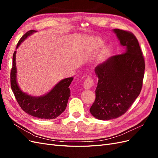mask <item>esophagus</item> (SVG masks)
<instances>
[{
	"instance_id": "obj_1",
	"label": "esophagus",
	"mask_w": 158,
	"mask_h": 158,
	"mask_svg": "<svg viewBox=\"0 0 158 158\" xmlns=\"http://www.w3.org/2000/svg\"><path fill=\"white\" fill-rule=\"evenodd\" d=\"M94 85V82L93 79L89 76L85 80L84 82V87L85 89H90Z\"/></svg>"
}]
</instances>
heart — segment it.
Masks as SVG:
<instances>
[{
  "instance_id": "heart-1",
  "label": "heart",
  "mask_w": 158,
  "mask_h": 158,
  "mask_svg": "<svg viewBox=\"0 0 158 158\" xmlns=\"http://www.w3.org/2000/svg\"><path fill=\"white\" fill-rule=\"evenodd\" d=\"M102 45V44H101V43H99V45L100 46V45ZM109 48H107V47H106V48H105L104 49V51H103V52H104V53H107V52H109Z\"/></svg>"
}]
</instances>
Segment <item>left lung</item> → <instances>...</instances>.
Here are the masks:
<instances>
[{
	"mask_svg": "<svg viewBox=\"0 0 158 158\" xmlns=\"http://www.w3.org/2000/svg\"><path fill=\"white\" fill-rule=\"evenodd\" d=\"M113 31L125 51L109 57L95 68L98 83L89 111L99 120L125 114L139 95L144 76V59L135 35L119 29Z\"/></svg>",
	"mask_w": 158,
	"mask_h": 158,
	"instance_id": "left-lung-1",
	"label": "left lung"
}]
</instances>
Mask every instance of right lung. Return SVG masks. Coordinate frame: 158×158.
<instances>
[{
  "label": "right lung",
  "instance_id": "1",
  "mask_svg": "<svg viewBox=\"0 0 158 158\" xmlns=\"http://www.w3.org/2000/svg\"><path fill=\"white\" fill-rule=\"evenodd\" d=\"M34 32H36V31L30 30L26 32L18 41L16 48L20 46L21 43L24 41L27 36H30ZM16 54V51H14L12 67L10 71V84L19 106L28 114L39 118L53 119L59 117L64 112L67 106L68 100L70 96V90L69 87L73 80V78L62 80L49 93L39 97L31 96L23 92L18 85Z\"/></svg>",
  "mask_w": 158,
  "mask_h": 158
}]
</instances>
